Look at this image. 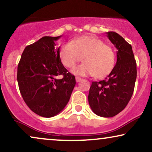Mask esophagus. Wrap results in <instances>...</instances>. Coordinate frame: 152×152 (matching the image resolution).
<instances>
[{
  "label": "esophagus",
  "instance_id": "1",
  "mask_svg": "<svg viewBox=\"0 0 152 152\" xmlns=\"http://www.w3.org/2000/svg\"><path fill=\"white\" fill-rule=\"evenodd\" d=\"M75 80H76L77 82H80V81L82 80V79L81 78V77H75Z\"/></svg>",
  "mask_w": 152,
  "mask_h": 152
}]
</instances>
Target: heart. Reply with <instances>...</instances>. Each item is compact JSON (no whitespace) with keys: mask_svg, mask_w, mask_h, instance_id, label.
Wrapping results in <instances>:
<instances>
[{"mask_svg":"<svg viewBox=\"0 0 152 152\" xmlns=\"http://www.w3.org/2000/svg\"><path fill=\"white\" fill-rule=\"evenodd\" d=\"M62 64L72 68L81 61L84 64L74 67L75 75L95 76L102 79L111 73L115 66L116 56L111 47L94 35H86L63 45L60 51Z\"/></svg>","mask_w":152,"mask_h":152,"instance_id":"heart-1","label":"heart"}]
</instances>
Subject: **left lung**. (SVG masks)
I'll list each match as a JSON object with an SVG mask.
<instances>
[{
    "mask_svg": "<svg viewBox=\"0 0 152 152\" xmlns=\"http://www.w3.org/2000/svg\"><path fill=\"white\" fill-rule=\"evenodd\" d=\"M106 33L117 49V64L105 80L92 82L88 100L96 115L112 117L126 107L132 97L137 67L131 45L117 33Z\"/></svg>",
    "mask_w": 152,
    "mask_h": 152,
    "instance_id": "left-lung-1",
    "label": "left lung"
}]
</instances>
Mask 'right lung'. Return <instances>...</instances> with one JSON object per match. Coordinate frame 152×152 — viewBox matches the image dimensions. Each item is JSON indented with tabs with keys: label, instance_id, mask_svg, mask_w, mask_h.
<instances>
[{
	"label": "right lung",
	"instance_id": "1",
	"mask_svg": "<svg viewBox=\"0 0 152 152\" xmlns=\"http://www.w3.org/2000/svg\"><path fill=\"white\" fill-rule=\"evenodd\" d=\"M61 36H45L27 46L17 68V82L23 100L43 117H54L64 109L76 84L75 76L62 64L60 47L55 44Z\"/></svg>",
	"mask_w": 152,
	"mask_h": 152
}]
</instances>
